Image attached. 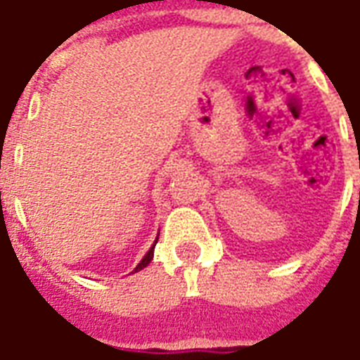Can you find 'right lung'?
Listing matches in <instances>:
<instances>
[{
  "mask_svg": "<svg viewBox=\"0 0 360 360\" xmlns=\"http://www.w3.org/2000/svg\"><path fill=\"white\" fill-rule=\"evenodd\" d=\"M156 243H158V239H156V241H154V245H152V247H150L148 252H146V255H144V258H142L141 262H139V264H136V268H134V271H141L142 268H146V266L150 264V260H152V258H154V247H156Z\"/></svg>",
  "mask_w": 360,
  "mask_h": 360,
  "instance_id": "obj_1",
  "label": "right lung"
}]
</instances>
